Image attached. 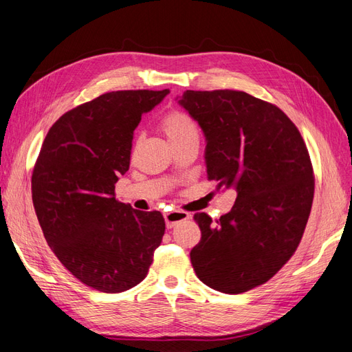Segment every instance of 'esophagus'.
<instances>
[{
    "label": "esophagus",
    "mask_w": 352,
    "mask_h": 352,
    "mask_svg": "<svg viewBox=\"0 0 352 352\" xmlns=\"http://www.w3.org/2000/svg\"><path fill=\"white\" fill-rule=\"evenodd\" d=\"M189 219V212L186 211H180V210H173V211H168L164 214V220H166V226L167 229H172L175 228L177 223L188 220Z\"/></svg>",
    "instance_id": "34e87169"
}]
</instances>
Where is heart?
Wrapping results in <instances>:
<instances>
[{
	"label": "heart",
	"instance_id": "heart-1",
	"mask_svg": "<svg viewBox=\"0 0 352 352\" xmlns=\"http://www.w3.org/2000/svg\"><path fill=\"white\" fill-rule=\"evenodd\" d=\"M162 127L172 145L189 140H199V129L195 120L185 111H170L162 120Z\"/></svg>",
	"mask_w": 352,
	"mask_h": 352
}]
</instances>
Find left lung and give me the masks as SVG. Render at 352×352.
I'll return each mask as SVG.
<instances>
[{"mask_svg": "<svg viewBox=\"0 0 352 352\" xmlns=\"http://www.w3.org/2000/svg\"><path fill=\"white\" fill-rule=\"evenodd\" d=\"M179 104L206 135L208 179L236 201L212 220L194 216L201 241L190 250L199 280L219 292L263 285L292 257L310 216L314 175L300 131L279 107L242 91H186Z\"/></svg>", "mask_w": 352, "mask_h": 352, "instance_id": "8db88e82", "label": "left lung"}]
</instances>
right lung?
Segmentation results:
<instances>
[{
    "label": "right lung",
    "mask_w": 352,
    "mask_h": 352,
    "mask_svg": "<svg viewBox=\"0 0 352 352\" xmlns=\"http://www.w3.org/2000/svg\"><path fill=\"white\" fill-rule=\"evenodd\" d=\"M168 94L114 91L51 126L32 173V201L50 248L82 283L117 294L141 283L162 243L160 211L116 199L129 170L133 131Z\"/></svg>",
    "instance_id": "right-lung-1"
}]
</instances>
